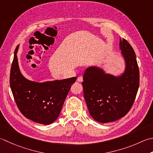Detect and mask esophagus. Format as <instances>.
I'll list each match as a JSON object with an SVG mask.
<instances>
[{
  "mask_svg": "<svg viewBox=\"0 0 153 153\" xmlns=\"http://www.w3.org/2000/svg\"><path fill=\"white\" fill-rule=\"evenodd\" d=\"M77 81H78L79 82H83V77L79 76V77H77Z\"/></svg>",
  "mask_w": 153,
  "mask_h": 153,
  "instance_id": "1",
  "label": "esophagus"
}]
</instances>
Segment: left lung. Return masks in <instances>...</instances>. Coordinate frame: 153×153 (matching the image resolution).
I'll return each instance as SVG.
<instances>
[{
  "label": "left lung",
  "instance_id": "obj_1",
  "mask_svg": "<svg viewBox=\"0 0 153 153\" xmlns=\"http://www.w3.org/2000/svg\"><path fill=\"white\" fill-rule=\"evenodd\" d=\"M119 48L125 62L121 76L106 74L95 66L88 68L83 74V94L89 112L95 121L103 123L127 114L139 87V70L133 48L121 38Z\"/></svg>",
  "mask_w": 153,
  "mask_h": 153
}]
</instances>
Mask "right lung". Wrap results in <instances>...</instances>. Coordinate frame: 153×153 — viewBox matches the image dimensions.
I'll return each mask as SVG.
<instances>
[{
	"label": "right lung",
	"instance_id": "obj_1",
	"mask_svg": "<svg viewBox=\"0 0 153 153\" xmlns=\"http://www.w3.org/2000/svg\"><path fill=\"white\" fill-rule=\"evenodd\" d=\"M14 52L11 65L10 85L14 99L22 114L27 119L43 125L54 122L76 77L39 83L27 79L21 74Z\"/></svg>",
	"mask_w": 153,
	"mask_h": 153
}]
</instances>
